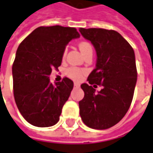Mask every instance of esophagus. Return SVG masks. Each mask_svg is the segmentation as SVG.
Segmentation results:
<instances>
[{
	"instance_id": "obj_1",
	"label": "esophagus",
	"mask_w": 153,
	"mask_h": 153,
	"mask_svg": "<svg viewBox=\"0 0 153 153\" xmlns=\"http://www.w3.org/2000/svg\"><path fill=\"white\" fill-rule=\"evenodd\" d=\"M74 86L75 88H79V84H77V83H74Z\"/></svg>"
}]
</instances>
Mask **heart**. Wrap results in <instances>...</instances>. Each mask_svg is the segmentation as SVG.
<instances>
[{
    "label": "heart",
    "mask_w": 153,
    "mask_h": 153,
    "mask_svg": "<svg viewBox=\"0 0 153 153\" xmlns=\"http://www.w3.org/2000/svg\"><path fill=\"white\" fill-rule=\"evenodd\" d=\"M79 48L80 49L81 53L85 55L86 53H88L89 51H92V46L90 44L89 42L86 41H81L79 42ZM66 53H67V50L64 49L63 53V58H65L66 56ZM84 73H85V70L82 69V68H78V67H74V66H72V67H69L66 69L65 71V74L73 80L74 81H79L82 79V77L84 75Z\"/></svg>",
    "instance_id": "b5f03b06"
}]
</instances>
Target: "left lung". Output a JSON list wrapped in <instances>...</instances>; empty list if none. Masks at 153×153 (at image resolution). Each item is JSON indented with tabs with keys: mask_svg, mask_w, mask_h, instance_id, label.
I'll list each match as a JSON object with an SVG mask.
<instances>
[{
	"mask_svg": "<svg viewBox=\"0 0 153 153\" xmlns=\"http://www.w3.org/2000/svg\"><path fill=\"white\" fill-rule=\"evenodd\" d=\"M79 32L97 53L96 68L87 79L89 85H81L85 92L79 102L81 119L92 129L111 128L124 117L133 99L137 79L134 50L114 30L80 27ZM92 84L102 89L95 93Z\"/></svg>",
	"mask_w": 153,
	"mask_h": 153,
	"instance_id": "obj_1",
	"label": "left lung"
}]
</instances>
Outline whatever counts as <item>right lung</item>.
<instances>
[{
	"label": "right lung",
	"mask_w": 153,
	"mask_h": 153,
	"mask_svg": "<svg viewBox=\"0 0 153 153\" xmlns=\"http://www.w3.org/2000/svg\"><path fill=\"white\" fill-rule=\"evenodd\" d=\"M74 27H39L20 43L12 64L16 106L28 123L48 127L59 120L74 83L64 77L53 85L49 75L61 65L65 46L79 37Z\"/></svg>",
	"instance_id": "right-lung-1"
}]
</instances>
